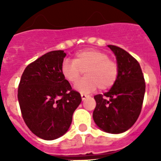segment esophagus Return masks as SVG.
<instances>
[{"label": "esophagus", "instance_id": "obj_1", "mask_svg": "<svg viewBox=\"0 0 161 161\" xmlns=\"http://www.w3.org/2000/svg\"><path fill=\"white\" fill-rule=\"evenodd\" d=\"M81 98H82V99H83V101L84 99H86V98H88V95H86V94H84V93H81Z\"/></svg>", "mask_w": 161, "mask_h": 161}]
</instances>
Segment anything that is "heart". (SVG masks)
<instances>
[{
    "mask_svg": "<svg viewBox=\"0 0 161 161\" xmlns=\"http://www.w3.org/2000/svg\"><path fill=\"white\" fill-rule=\"evenodd\" d=\"M83 70L86 77L80 81ZM61 73L68 83H76L75 89L80 93H90L99 88L105 90L111 88L117 80L119 66L103 52L96 49H85L78 52L73 61L64 60L61 66Z\"/></svg>",
    "mask_w": 161,
    "mask_h": 161,
    "instance_id": "heart-1",
    "label": "heart"
}]
</instances>
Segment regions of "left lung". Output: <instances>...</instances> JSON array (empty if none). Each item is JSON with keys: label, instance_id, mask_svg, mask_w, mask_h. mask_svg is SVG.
I'll return each instance as SVG.
<instances>
[{"label": "left lung", "instance_id": "8db88e82", "mask_svg": "<svg viewBox=\"0 0 161 161\" xmlns=\"http://www.w3.org/2000/svg\"><path fill=\"white\" fill-rule=\"evenodd\" d=\"M114 53L119 75L110 90L94 96V122L101 130L120 134L132 127L140 116L145 93V82L140 63L129 53L108 45Z\"/></svg>", "mask_w": 161, "mask_h": 161}]
</instances>
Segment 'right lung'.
<instances>
[{"label": "right lung", "mask_w": 161, "mask_h": 161, "mask_svg": "<svg viewBox=\"0 0 161 161\" xmlns=\"http://www.w3.org/2000/svg\"><path fill=\"white\" fill-rule=\"evenodd\" d=\"M66 53L52 51L30 63L24 70L17 98L29 130L46 140L63 136L70 127L80 93L72 89L61 73Z\"/></svg>", "instance_id": "right-lung-1"}]
</instances>
